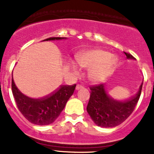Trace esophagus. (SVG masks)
<instances>
[{
    "instance_id": "obj_1",
    "label": "esophagus",
    "mask_w": 154,
    "mask_h": 154,
    "mask_svg": "<svg viewBox=\"0 0 154 154\" xmlns=\"http://www.w3.org/2000/svg\"><path fill=\"white\" fill-rule=\"evenodd\" d=\"M82 88H83V86H82V85H76V87H75V89H76V90H79V89H82Z\"/></svg>"
}]
</instances>
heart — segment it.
I'll return each instance as SVG.
<instances>
[{"instance_id":"1","label":"heart","mask_w":154,"mask_h":154,"mask_svg":"<svg viewBox=\"0 0 154 154\" xmlns=\"http://www.w3.org/2000/svg\"><path fill=\"white\" fill-rule=\"evenodd\" d=\"M75 59L80 67L88 69V78L94 83L101 82L108 78L114 72L118 62L117 58L109 51L100 48L79 53ZM70 69L75 73L79 72V68L75 62H71Z\"/></svg>"}]
</instances>
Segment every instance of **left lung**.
Segmentation results:
<instances>
[{
  "label": "left lung",
  "mask_w": 154,
  "mask_h": 154,
  "mask_svg": "<svg viewBox=\"0 0 154 154\" xmlns=\"http://www.w3.org/2000/svg\"><path fill=\"white\" fill-rule=\"evenodd\" d=\"M128 59H135L129 53L124 52ZM143 83L135 96L125 101H119L110 97L104 84L90 87V98L87 112L91 119L100 127H115L123 123L135 109L142 90Z\"/></svg>",
  "instance_id": "obj_1"
}]
</instances>
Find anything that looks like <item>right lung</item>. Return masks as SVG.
I'll return each instance as SVG.
<instances>
[{"label":"right lung","instance_id":"add662e5","mask_svg":"<svg viewBox=\"0 0 154 154\" xmlns=\"http://www.w3.org/2000/svg\"><path fill=\"white\" fill-rule=\"evenodd\" d=\"M66 38L54 37L44 41L62 40ZM76 85H61L55 92L41 99H33L25 96L17 88L12 77V93L16 104L24 117L30 123L45 126L55 122L65 108L69 98L72 96Z\"/></svg>","mask_w":154,"mask_h":154}]
</instances>
